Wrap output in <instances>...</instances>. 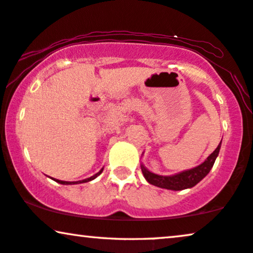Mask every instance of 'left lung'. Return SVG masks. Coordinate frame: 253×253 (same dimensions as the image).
I'll return each mask as SVG.
<instances>
[{
  "label": "left lung",
  "mask_w": 253,
  "mask_h": 253,
  "mask_svg": "<svg viewBox=\"0 0 253 253\" xmlns=\"http://www.w3.org/2000/svg\"><path fill=\"white\" fill-rule=\"evenodd\" d=\"M221 142L203 164H200V166L195 167L191 170L183 171V172L173 174V176H158V174H155L150 172V171H148L143 166H141V170H142L143 176L148 183L155 185L157 187L167 188V190L172 191H181L185 190V188H191L195 186L203 178H205L210 173L211 169L213 168L215 163V160H216L218 151H220Z\"/></svg>",
  "instance_id": "obj_1"
}]
</instances>
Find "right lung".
Listing matches in <instances>:
<instances>
[{
    "label": "right lung",
    "mask_w": 253,
    "mask_h": 253,
    "mask_svg": "<svg viewBox=\"0 0 253 253\" xmlns=\"http://www.w3.org/2000/svg\"><path fill=\"white\" fill-rule=\"evenodd\" d=\"M103 172V169L99 171V172H97L96 174H93L92 177H90V178H86V179H83V180H80V181H65V180H59V179H54L56 181V183H59V184H63V185H72V184H80V183H87V181H90V180H92V179H95V178L97 177V176H99L100 173Z\"/></svg>",
    "instance_id": "obj_1"
}]
</instances>
